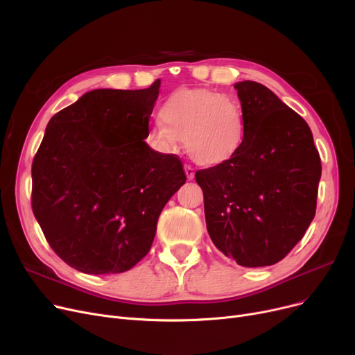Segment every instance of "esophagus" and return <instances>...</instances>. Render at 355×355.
I'll return each mask as SVG.
<instances>
[{"label": "esophagus", "mask_w": 355, "mask_h": 355, "mask_svg": "<svg viewBox=\"0 0 355 355\" xmlns=\"http://www.w3.org/2000/svg\"><path fill=\"white\" fill-rule=\"evenodd\" d=\"M184 171H186L187 180H193V178H194V168H193V166L186 165V166H184Z\"/></svg>", "instance_id": "1"}]
</instances>
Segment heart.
<instances>
[{
	"label": "heart",
	"instance_id": "1",
	"mask_svg": "<svg viewBox=\"0 0 355 355\" xmlns=\"http://www.w3.org/2000/svg\"><path fill=\"white\" fill-rule=\"evenodd\" d=\"M162 125L153 126L148 145L159 153L175 152L181 141L200 165L226 164L242 149L246 136L245 114L239 101L220 92L181 88L159 105Z\"/></svg>",
	"mask_w": 355,
	"mask_h": 355
}]
</instances>
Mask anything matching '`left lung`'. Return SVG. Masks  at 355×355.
Segmentation results:
<instances>
[{
    "label": "left lung",
    "instance_id": "1",
    "mask_svg": "<svg viewBox=\"0 0 355 355\" xmlns=\"http://www.w3.org/2000/svg\"><path fill=\"white\" fill-rule=\"evenodd\" d=\"M246 121L242 149L226 164L200 169L210 239L242 267L282 261L316 213L320 158L307 123L271 89L236 83Z\"/></svg>",
    "mask_w": 355,
    "mask_h": 355
}]
</instances>
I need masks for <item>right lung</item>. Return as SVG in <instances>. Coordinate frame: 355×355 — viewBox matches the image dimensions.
I'll return each mask as SVG.
<instances>
[{
    "label": "right lung",
    "mask_w": 355,
    "mask_h": 355,
    "mask_svg": "<svg viewBox=\"0 0 355 355\" xmlns=\"http://www.w3.org/2000/svg\"><path fill=\"white\" fill-rule=\"evenodd\" d=\"M159 87L92 89L46 128L32 209L51 248L81 272L119 274L139 263L187 180L178 157L145 142Z\"/></svg>",
    "instance_id": "add662e5"
}]
</instances>
